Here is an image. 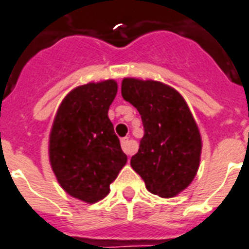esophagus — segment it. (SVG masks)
Instances as JSON below:
<instances>
[{
  "mask_svg": "<svg viewBox=\"0 0 249 249\" xmlns=\"http://www.w3.org/2000/svg\"><path fill=\"white\" fill-rule=\"evenodd\" d=\"M121 148L126 155H133L134 151H136V146L132 143V141L129 138H123L121 140Z\"/></svg>",
  "mask_w": 249,
  "mask_h": 249,
  "instance_id": "obj_1",
  "label": "esophagus"
}]
</instances>
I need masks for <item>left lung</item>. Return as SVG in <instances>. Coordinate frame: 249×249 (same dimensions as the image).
I'll use <instances>...</instances> for the list:
<instances>
[{"label": "left lung", "instance_id": "1", "mask_svg": "<svg viewBox=\"0 0 249 249\" xmlns=\"http://www.w3.org/2000/svg\"><path fill=\"white\" fill-rule=\"evenodd\" d=\"M121 95L141 115L144 134L130 165L151 194L173 197L199 169L201 137L189 106L177 90L159 81L126 77Z\"/></svg>", "mask_w": 249, "mask_h": 249}]
</instances>
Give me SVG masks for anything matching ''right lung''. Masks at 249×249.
Masks as SVG:
<instances>
[{"label": "right lung", "instance_id": "add662e5", "mask_svg": "<svg viewBox=\"0 0 249 249\" xmlns=\"http://www.w3.org/2000/svg\"><path fill=\"white\" fill-rule=\"evenodd\" d=\"M117 93L115 80L77 86L56 111L49 138V158L62 189L94 204L126 164V155L108 119Z\"/></svg>", "mask_w": 249, "mask_h": 249}]
</instances>
